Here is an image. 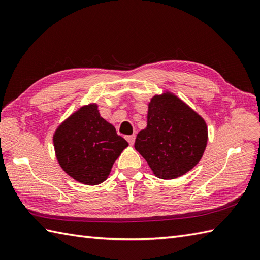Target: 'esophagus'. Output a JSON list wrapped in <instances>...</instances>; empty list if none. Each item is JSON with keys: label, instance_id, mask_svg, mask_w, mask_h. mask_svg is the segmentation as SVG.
<instances>
[{"label": "esophagus", "instance_id": "esophagus-1", "mask_svg": "<svg viewBox=\"0 0 260 260\" xmlns=\"http://www.w3.org/2000/svg\"><path fill=\"white\" fill-rule=\"evenodd\" d=\"M126 140H127V142L129 143V145H133V144H134V142H135V135H129V136H127V137H126Z\"/></svg>", "mask_w": 260, "mask_h": 260}]
</instances>
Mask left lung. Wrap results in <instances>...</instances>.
I'll return each mask as SVG.
<instances>
[{
    "label": "left lung",
    "instance_id": "1",
    "mask_svg": "<svg viewBox=\"0 0 260 260\" xmlns=\"http://www.w3.org/2000/svg\"><path fill=\"white\" fill-rule=\"evenodd\" d=\"M207 142L204 119L178 96L165 91L148 103L147 126L137 134L134 146L157 178L171 180L196 167Z\"/></svg>",
    "mask_w": 260,
    "mask_h": 260
}]
</instances>
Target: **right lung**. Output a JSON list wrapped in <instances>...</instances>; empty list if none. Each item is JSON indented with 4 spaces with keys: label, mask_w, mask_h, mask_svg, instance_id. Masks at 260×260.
I'll return each instance as SVG.
<instances>
[{
    "label": "right lung",
    "mask_w": 260,
    "mask_h": 260,
    "mask_svg": "<svg viewBox=\"0 0 260 260\" xmlns=\"http://www.w3.org/2000/svg\"><path fill=\"white\" fill-rule=\"evenodd\" d=\"M53 146L66 173L80 183L97 185L108 178L113 164L128 143L102 117L97 104H89L58 126Z\"/></svg>",
    "instance_id": "right-lung-1"
}]
</instances>
